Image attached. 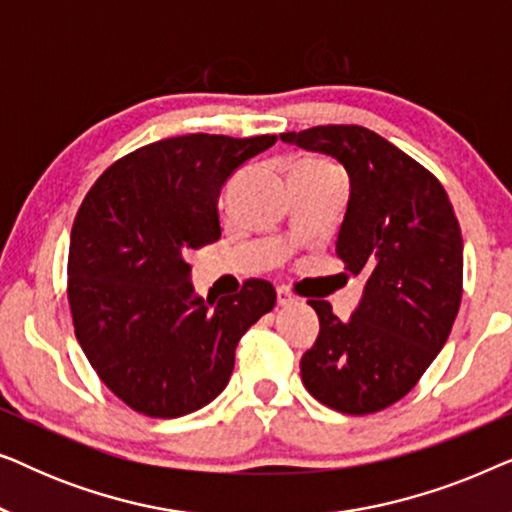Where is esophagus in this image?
<instances>
[{
    "mask_svg": "<svg viewBox=\"0 0 512 512\" xmlns=\"http://www.w3.org/2000/svg\"><path fill=\"white\" fill-rule=\"evenodd\" d=\"M293 300H296V298H293V293L279 286V289H277V305H279V307H289V305L293 303Z\"/></svg>",
    "mask_w": 512,
    "mask_h": 512,
    "instance_id": "1",
    "label": "esophagus"
}]
</instances>
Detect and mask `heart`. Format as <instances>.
Masks as SVG:
<instances>
[{
    "label": "heart",
    "mask_w": 512,
    "mask_h": 512,
    "mask_svg": "<svg viewBox=\"0 0 512 512\" xmlns=\"http://www.w3.org/2000/svg\"><path fill=\"white\" fill-rule=\"evenodd\" d=\"M296 165H328L324 160H317V158H307V160H298Z\"/></svg>",
    "instance_id": "heart-1"
}]
</instances>
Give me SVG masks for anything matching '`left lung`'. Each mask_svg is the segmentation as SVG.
Masks as SVG:
<instances>
[{"mask_svg": "<svg viewBox=\"0 0 512 512\" xmlns=\"http://www.w3.org/2000/svg\"><path fill=\"white\" fill-rule=\"evenodd\" d=\"M279 137L349 174L335 254L366 286L347 321L326 300H310L319 335L300 377L328 408L370 415L401 401L447 342L464 279L459 221L440 181L373 130L317 125Z\"/></svg>", "mask_w": 512, "mask_h": 512, "instance_id": "left-lung-1", "label": "left lung"}]
</instances>
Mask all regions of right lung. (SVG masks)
<instances>
[{"label":"right lung","mask_w":512,"mask_h":512,"mask_svg":"<svg viewBox=\"0 0 512 512\" xmlns=\"http://www.w3.org/2000/svg\"><path fill=\"white\" fill-rule=\"evenodd\" d=\"M277 135H184L142 146L95 181L69 237L67 298L76 340L132 410L181 417L226 389L235 347L277 303L275 286L202 298L186 254L219 240L230 174Z\"/></svg>","instance_id":"1"}]
</instances>
